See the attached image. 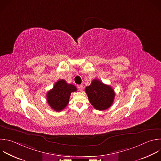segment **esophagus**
<instances>
[{"label":"esophagus","instance_id":"1","mask_svg":"<svg viewBox=\"0 0 161 161\" xmlns=\"http://www.w3.org/2000/svg\"><path fill=\"white\" fill-rule=\"evenodd\" d=\"M78 89L80 91L82 90L83 89V85H78Z\"/></svg>","mask_w":161,"mask_h":161}]
</instances>
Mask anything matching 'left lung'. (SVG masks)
Masks as SVG:
<instances>
[{
    "mask_svg": "<svg viewBox=\"0 0 161 161\" xmlns=\"http://www.w3.org/2000/svg\"><path fill=\"white\" fill-rule=\"evenodd\" d=\"M88 100L93 108L103 111L112 105L115 97V92L110 85L103 84L98 80H93L91 85L85 88Z\"/></svg>",
    "mask_w": 161,
    "mask_h": 161,
    "instance_id": "1",
    "label": "left lung"
}]
</instances>
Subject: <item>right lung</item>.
Here are the masks:
<instances>
[{
    "mask_svg": "<svg viewBox=\"0 0 161 161\" xmlns=\"http://www.w3.org/2000/svg\"><path fill=\"white\" fill-rule=\"evenodd\" d=\"M77 90L75 86L64 80H58L47 93V100L50 108L57 112L63 111L69 101L71 92Z\"/></svg>",
    "mask_w": 161,
    "mask_h": 161,
    "instance_id": "obj_1",
    "label": "right lung"
}]
</instances>
